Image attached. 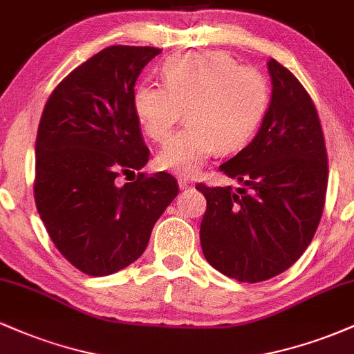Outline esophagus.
<instances>
[{
  "label": "esophagus",
  "mask_w": 354,
  "mask_h": 354,
  "mask_svg": "<svg viewBox=\"0 0 354 354\" xmlns=\"http://www.w3.org/2000/svg\"><path fill=\"white\" fill-rule=\"evenodd\" d=\"M178 185H180V189H188L193 186V183H191L188 178H178Z\"/></svg>",
  "instance_id": "obj_1"
}]
</instances>
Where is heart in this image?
<instances>
[{"label": "heart", "instance_id": "obj_1", "mask_svg": "<svg viewBox=\"0 0 354 354\" xmlns=\"http://www.w3.org/2000/svg\"><path fill=\"white\" fill-rule=\"evenodd\" d=\"M165 84L145 80L133 93V108L145 133L165 141L186 109L188 126L163 146L161 169L193 176L218 151L241 148L268 104L265 76L238 66L228 53H186L161 68Z\"/></svg>", "mask_w": 354, "mask_h": 354}]
</instances>
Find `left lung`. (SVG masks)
I'll return each instance as SVG.
<instances>
[{"mask_svg":"<svg viewBox=\"0 0 354 354\" xmlns=\"http://www.w3.org/2000/svg\"><path fill=\"white\" fill-rule=\"evenodd\" d=\"M271 100L258 133L219 166L241 183L196 185L205 194L203 254L219 273L259 283L298 261L315 236L328 186V156L315 104L291 71L268 61Z\"/></svg>","mask_w":354,"mask_h":354,"instance_id":"obj_1","label":"left lung"}]
</instances>
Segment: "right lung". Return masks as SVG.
I'll return each instance as SVG.
<instances>
[{"mask_svg":"<svg viewBox=\"0 0 354 354\" xmlns=\"http://www.w3.org/2000/svg\"><path fill=\"white\" fill-rule=\"evenodd\" d=\"M161 50L104 48L51 93L36 136L35 201L58 251L89 276L135 263L154 223L178 194L171 174H120L148 163L149 149L133 108L140 73Z\"/></svg>","mask_w":354,"mask_h":354,"instance_id":"obj_1","label":"right lung"}]
</instances>
